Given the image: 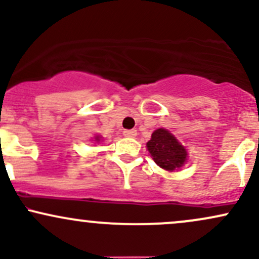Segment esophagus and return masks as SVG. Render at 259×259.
Instances as JSON below:
<instances>
[{"mask_svg": "<svg viewBox=\"0 0 259 259\" xmlns=\"http://www.w3.org/2000/svg\"><path fill=\"white\" fill-rule=\"evenodd\" d=\"M123 135L125 136V138H135V136L138 135V132H136V130H134V129H132V130H124Z\"/></svg>", "mask_w": 259, "mask_h": 259, "instance_id": "34e87169", "label": "esophagus"}]
</instances>
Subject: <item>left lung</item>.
Instances as JSON below:
<instances>
[{
	"label": "left lung",
	"instance_id": "1",
	"mask_svg": "<svg viewBox=\"0 0 259 259\" xmlns=\"http://www.w3.org/2000/svg\"><path fill=\"white\" fill-rule=\"evenodd\" d=\"M146 147L156 164L168 171L180 169L187 160L186 148L173 134L163 127L154 130Z\"/></svg>",
	"mask_w": 259,
	"mask_h": 259
}]
</instances>
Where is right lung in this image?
<instances>
[{"mask_svg": "<svg viewBox=\"0 0 259 259\" xmlns=\"http://www.w3.org/2000/svg\"><path fill=\"white\" fill-rule=\"evenodd\" d=\"M95 141H97V142H99V141H100V136H99V135H97V136H96V138H95Z\"/></svg>", "mask_w": 259, "mask_h": 259, "instance_id": "obj_1", "label": "right lung"}]
</instances>
